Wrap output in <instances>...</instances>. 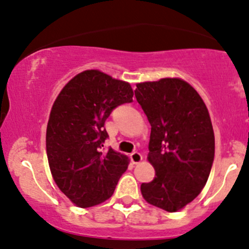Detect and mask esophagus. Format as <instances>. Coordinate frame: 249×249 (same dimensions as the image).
I'll return each instance as SVG.
<instances>
[{
    "mask_svg": "<svg viewBox=\"0 0 249 249\" xmlns=\"http://www.w3.org/2000/svg\"><path fill=\"white\" fill-rule=\"evenodd\" d=\"M130 158H131L132 163H134V164H139L140 161H142L143 157H142V154L139 153V152H132V153L130 154Z\"/></svg>",
    "mask_w": 249,
    "mask_h": 249,
    "instance_id": "obj_1",
    "label": "esophagus"
}]
</instances>
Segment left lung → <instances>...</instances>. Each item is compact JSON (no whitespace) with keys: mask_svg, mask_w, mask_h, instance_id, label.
<instances>
[{"mask_svg":"<svg viewBox=\"0 0 249 249\" xmlns=\"http://www.w3.org/2000/svg\"><path fill=\"white\" fill-rule=\"evenodd\" d=\"M137 102L151 124L148 159L156 178L142 183L147 203L178 212L203 190L214 160L213 125L201 96L187 81L163 78L136 84Z\"/></svg>","mask_w":249,"mask_h":249,"instance_id":"obj_1","label":"left lung"}]
</instances>
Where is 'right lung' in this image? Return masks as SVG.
I'll list each match as a JSON object with an SVG mask.
<instances>
[{"mask_svg": "<svg viewBox=\"0 0 249 249\" xmlns=\"http://www.w3.org/2000/svg\"><path fill=\"white\" fill-rule=\"evenodd\" d=\"M132 96L129 83L90 69L71 79L55 98L46 131L48 165L58 189L76 207L110 198L127 169L129 157L102 147L106 119Z\"/></svg>", "mask_w": 249, "mask_h": 249, "instance_id": "1", "label": "right lung"}]
</instances>
